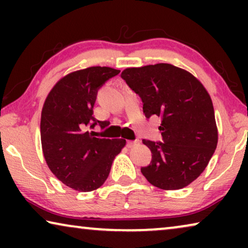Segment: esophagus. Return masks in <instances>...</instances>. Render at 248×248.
I'll return each instance as SVG.
<instances>
[{"label":"esophagus","instance_id":"1","mask_svg":"<svg viewBox=\"0 0 248 248\" xmlns=\"http://www.w3.org/2000/svg\"><path fill=\"white\" fill-rule=\"evenodd\" d=\"M139 143H140V141H139V140L127 141V147H128V148H133V147H135V145L139 144Z\"/></svg>","mask_w":248,"mask_h":248}]
</instances>
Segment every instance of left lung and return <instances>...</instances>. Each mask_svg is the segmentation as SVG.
Masks as SVG:
<instances>
[{
    "mask_svg": "<svg viewBox=\"0 0 248 248\" xmlns=\"http://www.w3.org/2000/svg\"><path fill=\"white\" fill-rule=\"evenodd\" d=\"M121 77L140 96L145 117L161 118L164 142L142 141L152 154L142 175L161 189L191 184L208 166L218 143L208 91L187 71L167 63L128 67Z\"/></svg>",
    "mask_w": 248,
    "mask_h": 248,
    "instance_id": "1",
    "label": "left lung"
}]
</instances>
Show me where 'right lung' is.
<instances>
[{
  "label": "right lung",
  "mask_w": 248,
  "mask_h": 248,
  "mask_svg": "<svg viewBox=\"0 0 248 248\" xmlns=\"http://www.w3.org/2000/svg\"><path fill=\"white\" fill-rule=\"evenodd\" d=\"M120 70L91 66L67 74L49 91L42 110L40 139L50 171L63 184L79 192L100 187L109 175L124 139H100L90 131L97 121L93 106L98 90Z\"/></svg>",
  "instance_id": "obj_1"
}]
</instances>
